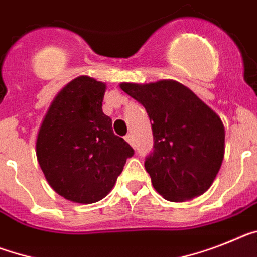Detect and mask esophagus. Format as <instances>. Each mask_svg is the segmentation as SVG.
Listing matches in <instances>:
<instances>
[{
	"instance_id": "1",
	"label": "esophagus",
	"mask_w": 257,
	"mask_h": 257,
	"mask_svg": "<svg viewBox=\"0 0 257 257\" xmlns=\"http://www.w3.org/2000/svg\"><path fill=\"white\" fill-rule=\"evenodd\" d=\"M125 141L128 142L129 145H132V146H135V141H133V137L131 135H126L125 136Z\"/></svg>"
}]
</instances>
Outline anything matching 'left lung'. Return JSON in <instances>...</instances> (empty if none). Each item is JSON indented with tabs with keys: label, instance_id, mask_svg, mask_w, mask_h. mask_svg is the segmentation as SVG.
I'll return each instance as SVG.
<instances>
[{
	"label": "left lung",
	"instance_id": "obj_1",
	"mask_svg": "<svg viewBox=\"0 0 257 257\" xmlns=\"http://www.w3.org/2000/svg\"><path fill=\"white\" fill-rule=\"evenodd\" d=\"M152 121L154 150L145 161L153 187L163 198L184 202L205 193L225 155V126L214 111L174 79L120 83Z\"/></svg>",
	"mask_w": 257,
	"mask_h": 257
}]
</instances>
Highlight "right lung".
Wrapping results in <instances>:
<instances>
[{
  "label": "right lung",
  "instance_id": "add662e5",
  "mask_svg": "<svg viewBox=\"0 0 257 257\" xmlns=\"http://www.w3.org/2000/svg\"><path fill=\"white\" fill-rule=\"evenodd\" d=\"M104 82L79 75L52 100L36 137V158L56 193L92 204L112 191L133 149L103 113Z\"/></svg>",
  "mask_w": 257,
  "mask_h": 257
}]
</instances>
